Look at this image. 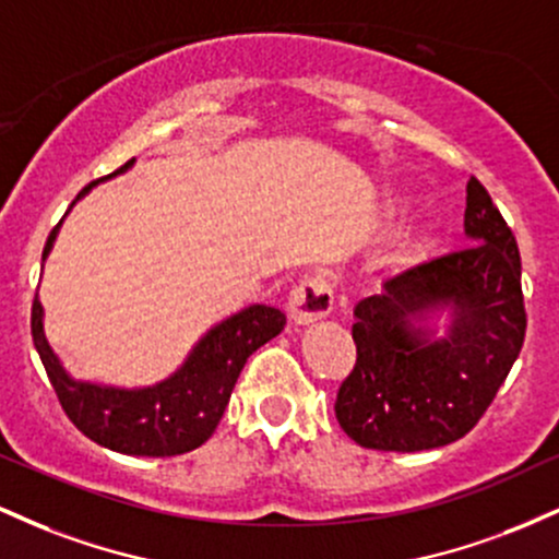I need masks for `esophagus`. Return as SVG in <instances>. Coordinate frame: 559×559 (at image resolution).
Returning <instances> with one entry per match:
<instances>
[{"label": "esophagus", "mask_w": 559, "mask_h": 559, "mask_svg": "<svg viewBox=\"0 0 559 559\" xmlns=\"http://www.w3.org/2000/svg\"><path fill=\"white\" fill-rule=\"evenodd\" d=\"M286 310L294 323H312V320L325 318L333 310L331 281L323 273L305 275L288 294Z\"/></svg>", "instance_id": "34e87169"}]
</instances>
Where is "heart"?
Instances as JSON below:
<instances>
[{
  "label": "heart",
  "mask_w": 559,
  "mask_h": 559,
  "mask_svg": "<svg viewBox=\"0 0 559 559\" xmlns=\"http://www.w3.org/2000/svg\"><path fill=\"white\" fill-rule=\"evenodd\" d=\"M428 247H431V236H413V239L404 241V254H409V258H418V254L426 252Z\"/></svg>",
  "instance_id": "obj_1"
}]
</instances>
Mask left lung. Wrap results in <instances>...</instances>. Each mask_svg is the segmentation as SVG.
I'll return each mask as SVG.
<instances>
[{
  "label": "left lung",
  "instance_id": "obj_1",
  "mask_svg": "<svg viewBox=\"0 0 559 559\" xmlns=\"http://www.w3.org/2000/svg\"><path fill=\"white\" fill-rule=\"evenodd\" d=\"M471 247L409 267L355 307L357 362L336 420L365 449L420 452L463 439L521 355V252L489 191L467 181ZM447 314L444 337L435 325Z\"/></svg>",
  "mask_w": 559,
  "mask_h": 559
}]
</instances>
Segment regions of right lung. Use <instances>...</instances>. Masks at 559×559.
Listing matches in <instances>:
<instances>
[{"label":"right lung","instance_id":"right-lung-1","mask_svg":"<svg viewBox=\"0 0 559 559\" xmlns=\"http://www.w3.org/2000/svg\"><path fill=\"white\" fill-rule=\"evenodd\" d=\"M131 165L133 159H128L112 176H120ZM96 183L99 181L88 183L79 199ZM57 230L60 226L49 234L41 260L52 252ZM284 325L286 316L275 307L249 305L204 333L181 368L165 381L155 386L123 389L75 381L44 336V307L38 297L31 310L34 346L73 426L99 447L136 457H173L202 447L226 413L243 362L262 344L278 336Z\"/></svg>","mask_w":559,"mask_h":559}]
</instances>
